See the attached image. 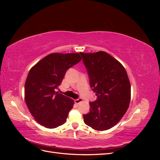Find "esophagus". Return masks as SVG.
Returning a JSON list of instances; mask_svg holds the SVG:
<instances>
[{"instance_id": "34e87169", "label": "esophagus", "mask_w": 160, "mask_h": 160, "mask_svg": "<svg viewBox=\"0 0 160 160\" xmlns=\"http://www.w3.org/2000/svg\"><path fill=\"white\" fill-rule=\"evenodd\" d=\"M83 101V99H81V98H79V99H75V103H76V104H79L80 103H82Z\"/></svg>"}]
</instances>
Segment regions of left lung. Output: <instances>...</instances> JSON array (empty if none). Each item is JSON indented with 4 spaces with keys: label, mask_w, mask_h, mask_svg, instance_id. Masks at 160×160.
<instances>
[{
    "label": "left lung",
    "mask_w": 160,
    "mask_h": 160,
    "mask_svg": "<svg viewBox=\"0 0 160 160\" xmlns=\"http://www.w3.org/2000/svg\"><path fill=\"white\" fill-rule=\"evenodd\" d=\"M88 71L90 86L98 99L90 102L84 122L95 130L109 129L122 119L129 108L131 85L119 61L104 51L80 52Z\"/></svg>",
    "instance_id": "obj_1"
}]
</instances>
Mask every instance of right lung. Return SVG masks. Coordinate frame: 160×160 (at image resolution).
I'll return each instance as SVG.
<instances>
[{
  "label": "right lung",
  "mask_w": 160,
  "mask_h": 160,
  "mask_svg": "<svg viewBox=\"0 0 160 160\" xmlns=\"http://www.w3.org/2000/svg\"><path fill=\"white\" fill-rule=\"evenodd\" d=\"M81 60L79 53L53 52L31 69L25 84V100L37 123L47 128L64 124L74 101L58 92L67 70Z\"/></svg>",
  "instance_id": "obj_1"
}]
</instances>
